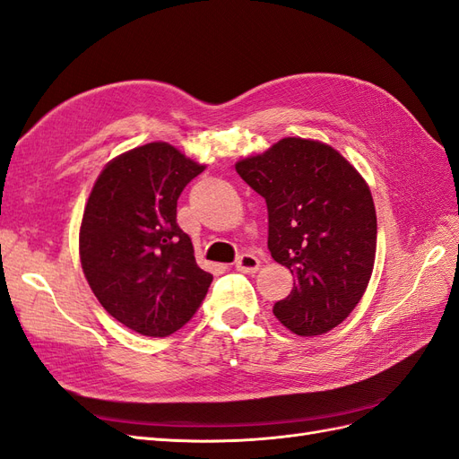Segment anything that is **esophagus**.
<instances>
[{"mask_svg": "<svg viewBox=\"0 0 459 459\" xmlns=\"http://www.w3.org/2000/svg\"><path fill=\"white\" fill-rule=\"evenodd\" d=\"M259 265H261L259 259H257L254 254H242V255L237 259V269L242 271V273H247V274L257 273Z\"/></svg>", "mask_w": 459, "mask_h": 459, "instance_id": "obj_1", "label": "esophagus"}]
</instances>
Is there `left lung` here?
<instances>
[{"label":"left lung","mask_w":459,"mask_h":459,"mask_svg":"<svg viewBox=\"0 0 459 459\" xmlns=\"http://www.w3.org/2000/svg\"><path fill=\"white\" fill-rule=\"evenodd\" d=\"M237 173L269 213V252L294 274V288L274 304L277 319L299 336L329 333L359 304L377 250L373 195L334 148L282 138L246 157Z\"/></svg>","instance_id":"8db88e82"}]
</instances>
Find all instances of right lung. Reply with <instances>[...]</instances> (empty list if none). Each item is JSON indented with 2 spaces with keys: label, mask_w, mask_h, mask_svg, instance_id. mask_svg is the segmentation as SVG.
<instances>
[{
  "label": "right lung",
  "mask_w": 459,
  "mask_h": 459,
  "mask_svg": "<svg viewBox=\"0 0 459 459\" xmlns=\"http://www.w3.org/2000/svg\"><path fill=\"white\" fill-rule=\"evenodd\" d=\"M204 169L171 143L152 142L108 163L84 207L86 281L111 317L143 336L185 326L213 281L177 222L178 195Z\"/></svg>",
  "instance_id": "1"
}]
</instances>
